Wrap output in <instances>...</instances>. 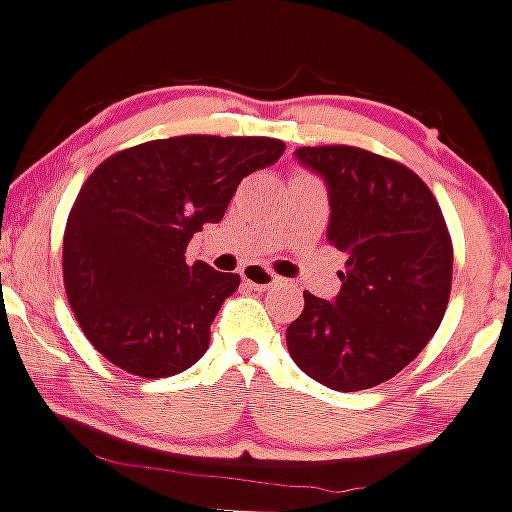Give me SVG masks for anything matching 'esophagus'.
Returning <instances> with one entry per match:
<instances>
[{"label":"esophagus","instance_id":"obj_1","mask_svg":"<svg viewBox=\"0 0 512 512\" xmlns=\"http://www.w3.org/2000/svg\"><path fill=\"white\" fill-rule=\"evenodd\" d=\"M240 275H242V282H245L247 287L257 289V292H265V289L280 285V277L272 275L270 270H265V267L260 265H247Z\"/></svg>","mask_w":512,"mask_h":512}]
</instances>
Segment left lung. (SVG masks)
I'll use <instances>...</instances> for the list:
<instances>
[{"instance_id":"left-lung-1","label":"left lung","mask_w":512,"mask_h":512,"mask_svg":"<svg viewBox=\"0 0 512 512\" xmlns=\"http://www.w3.org/2000/svg\"><path fill=\"white\" fill-rule=\"evenodd\" d=\"M327 183V237L347 255L332 302L304 292L287 327L294 364L334 391L389 381L421 354L448 307L453 247L431 190L406 165L352 146L297 148Z\"/></svg>"}]
</instances>
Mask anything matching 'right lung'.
Instances as JSON below:
<instances>
[{"label": "right lung", "mask_w": 512, "mask_h": 512, "mask_svg": "<svg viewBox=\"0 0 512 512\" xmlns=\"http://www.w3.org/2000/svg\"><path fill=\"white\" fill-rule=\"evenodd\" d=\"M275 138L175 136L106 158L81 188L64 232V287L86 339L146 379L190 369L240 275L185 247L220 223L245 175L277 163Z\"/></svg>", "instance_id": "right-lung-1"}]
</instances>
